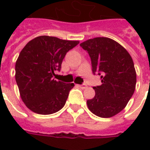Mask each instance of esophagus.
<instances>
[{"label":"esophagus","mask_w":150,"mask_h":150,"mask_svg":"<svg viewBox=\"0 0 150 150\" xmlns=\"http://www.w3.org/2000/svg\"><path fill=\"white\" fill-rule=\"evenodd\" d=\"M79 87L80 88H82V89H84V88H87V85L85 84V83H83V84H81V85H79Z\"/></svg>","instance_id":"1"}]
</instances>
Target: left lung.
I'll use <instances>...</instances> for the list:
<instances>
[{
    "instance_id": "left-lung-1",
    "label": "left lung",
    "mask_w": 150,
    "mask_h": 150,
    "mask_svg": "<svg viewBox=\"0 0 150 150\" xmlns=\"http://www.w3.org/2000/svg\"><path fill=\"white\" fill-rule=\"evenodd\" d=\"M91 58L93 73L100 75V86L94 87V98L87 100L96 116L108 118L125 108L134 93L137 83L134 63L120 44L108 38L88 39L80 44Z\"/></svg>"
}]
</instances>
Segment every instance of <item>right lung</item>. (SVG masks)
<instances>
[{
	"instance_id": "right-lung-1",
	"label": "right lung",
	"mask_w": 150,
	"mask_h": 150,
	"mask_svg": "<svg viewBox=\"0 0 150 150\" xmlns=\"http://www.w3.org/2000/svg\"><path fill=\"white\" fill-rule=\"evenodd\" d=\"M79 41L39 36L21 50L15 65V79L25 106L38 114L49 115L62 109L74 83L56 81L62 60Z\"/></svg>"
}]
</instances>
